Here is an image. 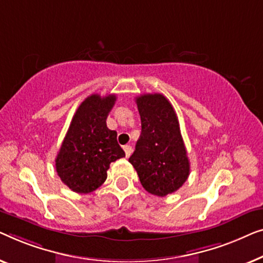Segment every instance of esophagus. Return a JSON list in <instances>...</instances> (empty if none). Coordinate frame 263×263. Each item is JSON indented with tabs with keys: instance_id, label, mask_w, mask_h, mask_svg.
I'll use <instances>...</instances> for the list:
<instances>
[{
	"instance_id": "esophagus-1",
	"label": "esophagus",
	"mask_w": 263,
	"mask_h": 263,
	"mask_svg": "<svg viewBox=\"0 0 263 263\" xmlns=\"http://www.w3.org/2000/svg\"><path fill=\"white\" fill-rule=\"evenodd\" d=\"M124 151H125V155H126V157H130V155L132 154V146L125 145L124 146Z\"/></svg>"
}]
</instances>
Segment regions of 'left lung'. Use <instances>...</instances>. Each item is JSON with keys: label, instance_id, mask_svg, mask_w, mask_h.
I'll return each mask as SVG.
<instances>
[{"label": "left lung", "instance_id": "1", "mask_svg": "<svg viewBox=\"0 0 263 263\" xmlns=\"http://www.w3.org/2000/svg\"><path fill=\"white\" fill-rule=\"evenodd\" d=\"M142 133L128 162L144 190L157 197L176 192L190 175V160L181 136L179 119L162 94L136 98Z\"/></svg>", "mask_w": 263, "mask_h": 263}]
</instances>
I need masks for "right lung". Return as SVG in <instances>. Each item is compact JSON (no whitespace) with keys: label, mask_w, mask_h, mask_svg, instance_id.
Here are the masks:
<instances>
[{"label":"right lung","mask_w":263,"mask_h":263,"mask_svg":"<svg viewBox=\"0 0 263 263\" xmlns=\"http://www.w3.org/2000/svg\"><path fill=\"white\" fill-rule=\"evenodd\" d=\"M117 96L93 94L72 117L56 157V170L63 183L76 193H90L107 179L112 162L125 157L117 132L106 125Z\"/></svg>","instance_id":"obj_1"}]
</instances>
